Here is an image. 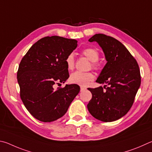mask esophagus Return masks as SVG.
Returning <instances> with one entry per match:
<instances>
[{
    "mask_svg": "<svg viewBox=\"0 0 152 152\" xmlns=\"http://www.w3.org/2000/svg\"><path fill=\"white\" fill-rule=\"evenodd\" d=\"M86 89H87L86 87H81V91H85V90H86Z\"/></svg>",
    "mask_w": 152,
    "mask_h": 152,
    "instance_id": "obj_1",
    "label": "esophagus"
}]
</instances>
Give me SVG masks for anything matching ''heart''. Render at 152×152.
<instances>
[{
    "label": "heart",
    "instance_id": "heart-1",
    "mask_svg": "<svg viewBox=\"0 0 152 152\" xmlns=\"http://www.w3.org/2000/svg\"><path fill=\"white\" fill-rule=\"evenodd\" d=\"M81 54L86 57L91 61L92 67L95 69H98L100 66L99 62V53L96 48L87 47L81 51ZM65 63L66 67L69 70H72L75 66V59L73 54H69L65 58ZM94 79V75L91 72H81L75 71L72 73L69 77V81L72 83L79 85L81 86H86L90 81Z\"/></svg>",
    "mask_w": 152,
    "mask_h": 152
}]
</instances>
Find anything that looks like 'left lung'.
Here are the masks:
<instances>
[{"mask_svg": "<svg viewBox=\"0 0 152 152\" xmlns=\"http://www.w3.org/2000/svg\"><path fill=\"white\" fill-rule=\"evenodd\" d=\"M89 41L98 42L107 62L96 81L107 85L88 88L92 98L87 109L93 117L102 121L118 120L134 103L141 84L139 65L127 48L112 37L95 34Z\"/></svg>", "mask_w": 152, "mask_h": 152, "instance_id": "8db88e82", "label": "left lung"}]
</instances>
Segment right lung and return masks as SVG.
<instances>
[{"label": "right lung", "mask_w": 152, "mask_h": 152, "mask_svg": "<svg viewBox=\"0 0 152 152\" xmlns=\"http://www.w3.org/2000/svg\"><path fill=\"white\" fill-rule=\"evenodd\" d=\"M77 47V41L58 36L39 40L23 57L17 81L23 104L34 118L50 122L63 117L79 94L76 84L54 89L69 78L65 58Z\"/></svg>", "instance_id": "right-lung-1"}]
</instances>
